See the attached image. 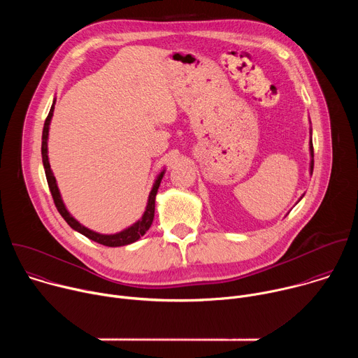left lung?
Segmentation results:
<instances>
[{
  "label": "left lung",
  "mask_w": 358,
  "mask_h": 358,
  "mask_svg": "<svg viewBox=\"0 0 358 358\" xmlns=\"http://www.w3.org/2000/svg\"><path fill=\"white\" fill-rule=\"evenodd\" d=\"M309 145H310L309 150H310V157H312V159H310V169H309V171H310V176H312V174H313V166H315V160H313V143H312V127H310V143H309ZM301 198H303V195L300 196V199H301ZM300 199H299V201H300Z\"/></svg>",
  "instance_id": "8db88e82"
}]
</instances>
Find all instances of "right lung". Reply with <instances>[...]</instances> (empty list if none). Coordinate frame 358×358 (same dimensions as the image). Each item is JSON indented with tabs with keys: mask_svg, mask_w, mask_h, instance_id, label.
<instances>
[{
	"mask_svg": "<svg viewBox=\"0 0 358 358\" xmlns=\"http://www.w3.org/2000/svg\"><path fill=\"white\" fill-rule=\"evenodd\" d=\"M55 103H57V99H54L52 101V106H50V110H49V115L45 120V124H43V130H42V147H41V151H42V163H43V169H45V176H46V181H48V185H49V189H50V194H52V198H54V202L55 206L59 211V214L62 215V218L68 222V225L78 231L79 234L85 235L86 238L100 243V245H105V246H112V248H116V246H124V245H130L136 241H138L147 231L148 228L151 227L152 224V220H155V207H156V195H157V191H159V187H160V182L164 177V173L166 170H163L157 178L155 180V184H152V188L148 194V199H147V206H145V210L141 215V218L138 221H136L133 225L124 228L123 231L120 232H116V234H99L96 231H92L89 228H86L85 225H82L78 220H75L71 213L66 210L65 203H64V199L61 196V192H59V188H58V184H57V178L52 173V170H50V164H49V157H48V137H49V126H50V120H52V116H54V109H55Z\"/></svg>",
	"mask_w": 358,
	"mask_h": 358,
	"instance_id": "right-lung-1",
	"label": "right lung"
}]
</instances>
